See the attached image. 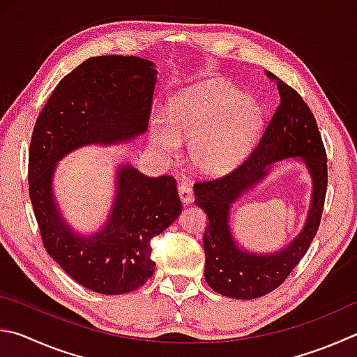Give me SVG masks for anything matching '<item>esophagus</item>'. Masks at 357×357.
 Instances as JSON below:
<instances>
[{
	"label": "esophagus",
	"instance_id": "esophagus-1",
	"mask_svg": "<svg viewBox=\"0 0 357 357\" xmlns=\"http://www.w3.org/2000/svg\"><path fill=\"white\" fill-rule=\"evenodd\" d=\"M178 193H179L181 201H183L184 204H190L193 201V190H192V187L189 184H185V183L179 184Z\"/></svg>",
	"mask_w": 357,
	"mask_h": 357
}]
</instances>
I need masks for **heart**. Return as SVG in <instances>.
<instances>
[{
    "label": "heart",
    "mask_w": 357,
    "mask_h": 357,
    "mask_svg": "<svg viewBox=\"0 0 357 357\" xmlns=\"http://www.w3.org/2000/svg\"><path fill=\"white\" fill-rule=\"evenodd\" d=\"M261 120V109L243 92L209 79L174 96L168 112L151 114V144L167 159H176L181 145H190L192 167L218 174L242 159Z\"/></svg>",
    "instance_id": "obj_1"
}]
</instances>
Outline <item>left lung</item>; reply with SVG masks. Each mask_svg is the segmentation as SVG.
<instances>
[{
	"label": "left lung",
	"instance_id": "left-lung-1",
	"mask_svg": "<svg viewBox=\"0 0 357 357\" xmlns=\"http://www.w3.org/2000/svg\"><path fill=\"white\" fill-rule=\"evenodd\" d=\"M267 76L276 81L280 105L255 151L226 176L193 187L197 206L209 218L203 237L206 282L217 294L236 300L264 296L286 281L319 231L328 185L326 153L312 112L286 82L268 71ZM286 158L301 161L313 183L307 222L294 241L278 252L246 250L231 232V204L260 183L276 161Z\"/></svg>",
	"mask_w": 357,
	"mask_h": 357
}]
</instances>
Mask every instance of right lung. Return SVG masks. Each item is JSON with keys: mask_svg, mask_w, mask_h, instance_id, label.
<instances>
[{"mask_svg": "<svg viewBox=\"0 0 357 357\" xmlns=\"http://www.w3.org/2000/svg\"><path fill=\"white\" fill-rule=\"evenodd\" d=\"M156 76L154 62L142 57H90L57 84L32 132L29 198L45 250L96 294H128L153 276L151 238L181 213L176 181L145 176L120 160L105 223L82 234L67 222L54 195L57 164L82 146L129 144L145 134Z\"/></svg>", "mask_w": 357, "mask_h": 357, "instance_id": "obj_1", "label": "right lung"}]
</instances>
